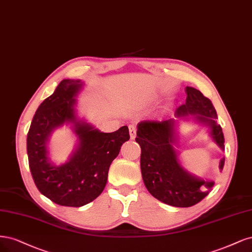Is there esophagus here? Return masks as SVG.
I'll use <instances>...</instances> for the list:
<instances>
[{
	"label": "esophagus",
	"mask_w": 252,
	"mask_h": 252,
	"mask_svg": "<svg viewBox=\"0 0 252 252\" xmlns=\"http://www.w3.org/2000/svg\"><path fill=\"white\" fill-rule=\"evenodd\" d=\"M128 131H129V136H131L132 139L136 137V126L134 125L128 126Z\"/></svg>",
	"instance_id": "obj_1"
}]
</instances>
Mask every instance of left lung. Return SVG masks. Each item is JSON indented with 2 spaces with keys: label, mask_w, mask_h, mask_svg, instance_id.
<instances>
[{
  "label": "left lung",
  "mask_w": 252,
  "mask_h": 252,
  "mask_svg": "<svg viewBox=\"0 0 252 252\" xmlns=\"http://www.w3.org/2000/svg\"><path fill=\"white\" fill-rule=\"evenodd\" d=\"M185 103L175 111V118L165 120H141L137 125L136 142L141 148L140 166L145 188L153 197L167 205L189 207L204 199L213 189V180L189 173L180 163L175 149L178 126L181 120H192L209 127L214 142L224 151V135L217 123V112L207 97L192 87H186ZM225 158L219 163L221 170Z\"/></svg>",
  "instance_id": "8db88e82"
}]
</instances>
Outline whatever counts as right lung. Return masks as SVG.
Returning a JSON list of instances; mask_svg holds the SVG:
<instances>
[{
	"label": "right lung",
	"instance_id": "right-lung-1",
	"mask_svg": "<svg viewBox=\"0 0 252 252\" xmlns=\"http://www.w3.org/2000/svg\"><path fill=\"white\" fill-rule=\"evenodd\" d=\"M80 79H63L39 104L27 135L30 172L40 193L62 206L80 207L95 200L108 180L109 168L129 139L128 127L103 133L77 116L76 97L84 89ZM70 125L76 148L60 166L49 157V141L55 129Z\"/></svg>",
	"mask_w": 252,
	"mask_h": 252
}]
</instances>
